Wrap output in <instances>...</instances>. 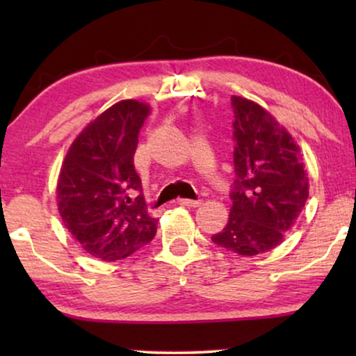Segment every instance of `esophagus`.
<instances>
[{
    "label": "esophagus",
    "mask_w": 356,
    "mask_h": 356,
    "mask_svg": "<svg viewBox=\"0 0 356 356\" xmlns=\"http://www.w3.org/2000/svg\"><path fill=\"white\" fill-rule=\"evenodd\" d=\"M179 206H186V207H199L202 204V201H193V199H178Z\"/></svg>",
    "instance_id": "34e87169"
}]
</instances>
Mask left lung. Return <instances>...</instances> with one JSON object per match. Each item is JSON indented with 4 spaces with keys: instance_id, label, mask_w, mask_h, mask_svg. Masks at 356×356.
Returning <instances> with one entry per match:
<instances>
[{
    "instance_id": "obj_1",
    "label": "left lung",
    "mask_w": 356,
    "mask_h": 356,
    "mask_svg": "<svg viewBox=\"0 0 356 356\" xmlns=\"http://www.w3.org/2000/svg\"><path fill=\"white\" fill-rule=\"evenodd\" d=\"M235 186L228 223L212 235L217 246L252 257L274 250L293 228L309 196L303 154L269 111L233 95Z\"/></svg>"
}]
</instances>
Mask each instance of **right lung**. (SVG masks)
<instances>
[{"instance_id":"1","label":"right lung","mask_w":356,"mask_h":356,"mask_svg":"<svg viewBox=\"0 0 356 356\" xmlns=\"http://www.w3.org/2000/svg\"><path fill=\"white\" fill-rule=\"evenodd\" d=\"M150 105L116 102L72 140L56 183L58 211L82 250L100 261L124 259L152 241L157 218L145 211L134 152Z\"/></svg>"}]
</instances>
